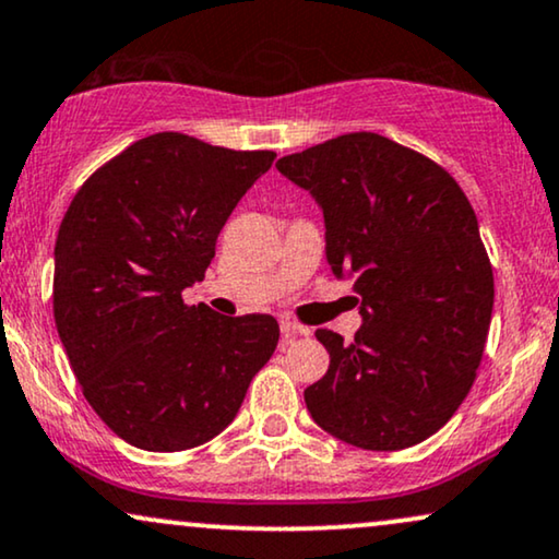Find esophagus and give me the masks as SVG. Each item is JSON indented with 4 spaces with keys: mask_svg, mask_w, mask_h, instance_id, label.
Masks as SVG:
<instances>
[{
    "mask_svg": "<svg viewBox=\"0 0 559 559\" xmlns=\"http://www.w3.org/2000/svg\"><path fill=\"white\" fill-rule=\"evenodd\" d=\"M281 335H284L286 341H296V337L309 335V330L301 328V324L292 322V320H281Z\"/></svg>",
    "mask_w": 559,
    "mask_h": 559,
    "instance_id": "esophagus-1",
    "label": "esophagus"
}]
</instances>
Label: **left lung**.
Listing matches in <instances>:
<instances>
[{
	"mask_svg": "<svg viewBox=\"0 0 559 559\" xmlns=\"http://www.w3.org/2000/svg\"><path fill=\"white\" fill-rule=\"evenodd\" d=\"M275 167L322 209L324 255L361 304L350 345L314 332L330 369L304 390L309 415L358 449L426 441L472 390L496 299L467 195L436 162L371 131Z\"/></svg>",
	"mask_w": 559,
	"mask_h": 559,
	"instance_id": "1",
	"label": "left lung"
}]
</instances>
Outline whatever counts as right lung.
Wrapping results in <instances>:
<instances>
[{"label": "right lung", "mask_w": 559, "mask_h": 559, "mask_svg": "<svg viewBox=\"0 0 559 559\" xmlns=\"http://www.w3.org/2000/svg\"><path fill=\"white\" fill-rule=\"evenodd\" d=\"M273 152H235L154 133L74 195L53 250L56 330L87 402L144 451H186L235 420L271 361V314L188 307L216 237Z\"/></svg>", "instance_id": "obj_1"}]
</instances>
